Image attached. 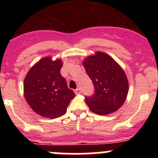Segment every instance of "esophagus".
<instances>
[{
    "mask_svg": "<svg viewBox=\"0 0 158 158\" xmlns=\"http://www.w3.org/2000/svg\"><path fill=\"white\" fill-rule=\"evenodd\" d=\"M74 92H75V93H76V95H79V94L81 93L80 89H76Z\"/></svg>",
    "mask_w": 158,
    "mask_h": 158,
    "instance_id": "34e87169",
    "label": "esophagus"
}]
</instances>
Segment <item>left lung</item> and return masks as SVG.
I'll use <instances>...</instances> for the list:
<instances>
[{
    "mask_svg": "<svg viewBox=\"0 0 158 158\" xmlns=\"http://www.w3.org/2000/svg\"><path fill=\"white\" fill-rule=\"evenodd\" d=\"M83 66L95 88L93 95L85 96L89 109L100 115L117 111L124 104L128 92V81L124 70L102 52L85 58Z\"/></svg>",
    "mask_w": 158,
    "mask_h": 158,
    "instance_id": "obj_1",
    "label": "left lung"
}]
</instances>
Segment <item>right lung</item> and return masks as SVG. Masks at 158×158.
Masks as SVG:
<instances>
[{
  "label": "right lung",
  "instance_id": "1",
  "mask_svg": "<svg viewBox=\"0 0 158 158\" xmlns=\"http://www.w3.org/2000/svg\"><path fill=\"white\" fill-rule=\"evenodd\" d=\"M61 60L41 59L29 70L23 83L24 97L33 111L43 117L55 118L66 113L75 93L60 74Z\"/></svg>",
  "mask_w": 158,
  "mask_h": 158
}]
</instances>
